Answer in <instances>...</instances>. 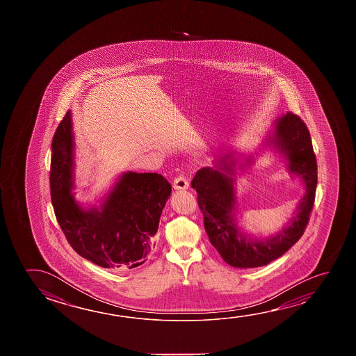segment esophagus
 I'll list each match as a JSON object with an SVG mask.
<instances>
[{"mask_svg":"<svg viewBox=\"0 0 356 356\" xmlns=\"http://www.w3.org/2000/svg\"><path fill=\"white\" fill-rule=\"evenodd\" d=\"M172 187L175 190H186L187 187H188V181H187L185 176H177V177H175L174 182H172Z\"/></svg>","mask_w":356,"mask_h":356,"instance_id":"34e87169","label":"esophagus"}]
</instances>
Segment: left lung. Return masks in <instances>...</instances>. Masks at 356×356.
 <instances>
[{"label": "left lung", "mask_w": 356, "mask_h": 356, "mask_svg": "<svg viewBox=\"0 0 356 356\" xmlns=\"http://www.w3.org/2000/svg\"><path fill=\"white\" fill-rule=\"evenodd\" d=\"M273 143L289 161V170L303 179L307 193L298 206L297 215L282 232L267 239H252L239 232L234 220V174L231 165L222 158V169L198 170L191 181L197 193V204L204 215V226L211 245L222 259L237 268L267 266L283 256L303 236L314 207L318 166L312 138L305 122L288 111L275 122ZM228 159L229 156H225Z\"/></svg>", "instance_id": "1"}]
</instances>
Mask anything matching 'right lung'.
Listing matches in <instances>:
<instances>
[{"label": "right lung", "instance_id": "right-lung-1", "mask_svg": "<svg viewBox=\"0 0 356 356\" xmlns=\"http://www.w3.org/2000/svg\"><path fill=\"white\" fill-rule=\"evenodd\" d=\"M73 136L70 113L53 135L49 185L54 215L74 251L103 268L131 269L155 247L160 216L171 185L160 174L127 172L102 209L84 211L72 190Z\"/></svg>", "mask_w": 356, "mask_h": 356}]
</instances>
